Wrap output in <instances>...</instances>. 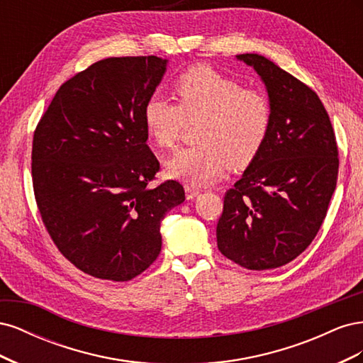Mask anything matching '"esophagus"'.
<instances>
[{
	"mask_svg": "<svg viewBox=\"0 0 363 363\" xmlns=\"http://www.w3.org/2000/svg\"><path fill=\"white\" fill-rule=\"evenodd\" d=\"M184 191H186V199H188V200H194L195 196L200 194V191L196 189V188H194V186H191V184H186L184 186Z\"/></svg>",
	"mask_w": 363,
	"mask_h": 363,
	"instance_id": "1",
	"label": "esophagus"
}]
</instances>
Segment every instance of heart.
Returning <instances> with one entry per match:
<instances>
[{"mask_svg":"<svg viewBox=\"0 0 363 363\" xmlns=\"http://www.w3.org/2000/svg\"><path fill=\"white\" fill-rule=\"evenodd\" d=\"M179 104L151 95L144 106V123L156 147L168 150L180 139L186 123H196L194 147L183 148L167 162V174L192 186L218 180L225 168H245L265 142L272 108L268 96L244 89L240 82L196 65L174 82Z\"/></svg>","mask_w":363,"mask_h":363,"instance_id":"heart-1","label":"heart"}]
</instances>
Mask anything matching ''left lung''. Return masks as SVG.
I'll list each match as a JSON object with an SVG mask.
<instances>
[{
  "label": "left lung",
  "mask_w": 363,
  "mask_h": 363,
  "mask_svg": "<svg viewBox=\"0 0 363 363\" xmlns=\"http://www.w3.org/2000/svg\"><path fill=\"white\" fill-rule=\"evenodd\" d=\"M267 87L272 108L256 159L224 196L216 225L223 255L247 269L286 265L311 245L337 180V145L309 86L259 54H239Z\"/></svg>",
  "instance_id": "8db88e82"
}]
</instances>
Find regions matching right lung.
<instances>
[{
    "label": "right lung",
    "mask_w": 363,
    "mask_h": 363,
    "mask_svg": "<svg viewBox=\"0 0 363 363\" xmlns=\"http://www.w3.org/2000/svg\"><path fill=\"white\" fill-rule=\"evenodd\" d=\"M156 56L108 57L65 82L33 136L31 175L48 233L92 277L128 281L162 248L160 224L184 201L179 182L156 188L144 106L167 71Z\"/></svg>",
    "instance_id": "obj_1"
}]
</instances>
